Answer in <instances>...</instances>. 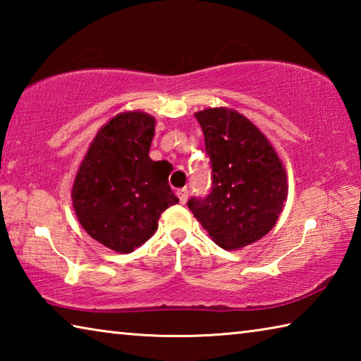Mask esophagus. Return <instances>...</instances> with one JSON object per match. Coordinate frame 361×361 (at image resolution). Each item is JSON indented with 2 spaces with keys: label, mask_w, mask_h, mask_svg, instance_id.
Segmentation results:
<instances>
[{
  "label": "esophagus",
  "mask_w": 361,
  "mask_h": 361,
  "mask_svg": "<svg viewBox=\"0 0 361 361\" xmlns=\"http://www.w3.org/2000/svg\"><path fill=\"white\" fill-rule=\"evenodd\" d=\"M178 199H180L181 204H186V200H188V188L178 189Z\"/></svg>",
  "instance_id": "esophagus-1"
}]
</instances>
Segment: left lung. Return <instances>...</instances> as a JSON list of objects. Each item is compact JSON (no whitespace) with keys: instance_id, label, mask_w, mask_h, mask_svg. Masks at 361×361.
Wrapping results in <instances>:
<instances>
[{"instance_id":"8db88e82","label":"left lung","mask_w":361,"mask_h":361,"mask_svg":"<svg viewBox=\"0 0 361 361\" xmlns=\"http://www.w3.org/2000/svg\"><path fill=\"white\" fill-rule=\"evenodd\" d=\"M212 164V192L188 202L212 240L224 250L264 237L283 210L286 172L271 142L245 116L229 108L194 114Z\"/></svg>"}]
</instances>
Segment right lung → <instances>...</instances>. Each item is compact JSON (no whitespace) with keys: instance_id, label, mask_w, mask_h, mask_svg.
Listing matches in <instances>:
<instances>
[{"instance_id":"add662e5","label":"right lung","mask_w":361,"mask_h":361,"mask_svg":"<svg viewBox=\"0 0 361 361\" xmlns=\"http://www.w3.org/2000/svg\"><path fill=\"white\" fill-rule=\"evenodd\" d=\"M156 119L124 111L97 132L71 188L84 231L102 245L130 253L157 231L161 213L178 204L169 185V164L152 161Z\"/></svg>"}]
</instances>
